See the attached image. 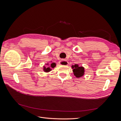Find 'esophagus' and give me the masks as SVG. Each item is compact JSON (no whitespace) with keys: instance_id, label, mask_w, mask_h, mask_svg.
<instances>
[{"instance_id":"esophagus-1","label":"esophagus","mask_w":121,"mask_h":121,"mask_svg":"<svg viewBox=\"0 0 121 121\" xmlns=\"http://www.w3.org/2000/svg\"><path fill=\"white\" fill-rule=\"evenodd\" d=\"M59 64L61 65H68L69 63H68V61L66 60H61L60 61Z\"/></svg>"}]
</instances>
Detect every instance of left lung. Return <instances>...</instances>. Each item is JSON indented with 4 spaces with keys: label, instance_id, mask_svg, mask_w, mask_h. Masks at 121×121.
<instances>
[{
    "label": "left lung",
    "instance_id": "obj_1",
    "mask_svg": "<svg viewBox=\"0 0 121 121\" xmlns=\"http://www.w3.org/2000/svg\"><path fill=\"white\" fill-rule=\"evenodd\" d=\"M72 68L73 69V72L74 75L77 78H80L85 74V69L84 67L79 66L78 64L72 65Z\"/></svg>",
    "mask_w": 121,
    "mask_h": 121
}]
</instances>
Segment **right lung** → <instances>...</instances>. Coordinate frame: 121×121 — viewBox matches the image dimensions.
I'll return each mask as SVG.
<instances>
[{"instance_id": "obj_1", "label": "right lung", "mask_w": 121, "mask_h": 121, "mask_svg": "<svg viewBox=\"0 0 121 121\" xmlns=\"http://www.w3.org/2000/svg\"><path fill=\"white\" fill-rule=\"evenodd\" d=\"M47 65H49L48 67L46 68V67L45 66H43V71H44L45 72H50V71H52V68H54L56 66V64L55 63H52H52H51L50 65L47 63V64H46Z\"/></svg>"}]
</instances>
